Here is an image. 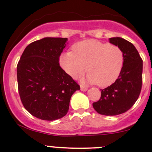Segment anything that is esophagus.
I'll return each instance as SVG.
<instances>
[{"label": "esophagus", "mask_w": 152, "mask_h": 152, "mask_svg": "<svg viewBox=\"0 0 152 152\" xmlns=\"http://www.w3.org/2000/svg\"><path fill=\"white\" fill-rule=\"evenodd\" d=\"M80 89H81V91H86L88 90V88L85 87V86H80Z\"/></svg>", "instance_id": "esophagus-1"}]
</instances>
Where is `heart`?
Instances as JSON below:
<instances>
[{"instance_id": "obj_1", "label": "heart", "mask_w": 152, "mask_h": 152, "mask_svg": "<svg viewBox=\"0 0 152 152\" xmlns=\"http://www.w3.org/2000/svg\"><path fill=\"white\" fill-rule=\"evenodd\" d=\"M124 62L121 49L116 46L87 39L76 43L73 52H64L59 63L64 71L73 79L86 72V81L104 88L111 86L118 78Z\"/></svg>"}]
</instances>
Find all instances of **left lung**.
I'll list each match as a JSON object with an SVG mask.
<instances>
[{"instance_id": "left-lung-1", "label": "left lung", "mask_w": 152, "mask_h": 152, "mask_svg": "<svg viewBox=\"0 0 152 152\" xmlns=\"http://www.w3.org/2000/svg\"><path fill=\"white\" fill-rule=\"evenodd\" d=\"M109 40L122 51V69L113 84L100 90V99L93 103V107L99 114L113 116L127 112L138 99L142 88V60L131 42L118 37Z\"/></svg>"}]
</instances>
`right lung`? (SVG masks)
Masks as SVG:
<instances>
[{
  "label": "right lung",
  "mask_w": 152,
  "mask_h": 152,
  "mask_svg": "<svg viewBox=\"0 0 152 152\" xmlns=\"http://www.w3.org/2000/svg\"><path fill=\"white\" fill-rule=\"evenodd\" d=\"M67 38L44 37L29 44L17 65L18 93L24 107L37 118L65 116L79 85L59 65Z\"/></svg>",
  "instance_id": "obj_1"
}]
</instances>
